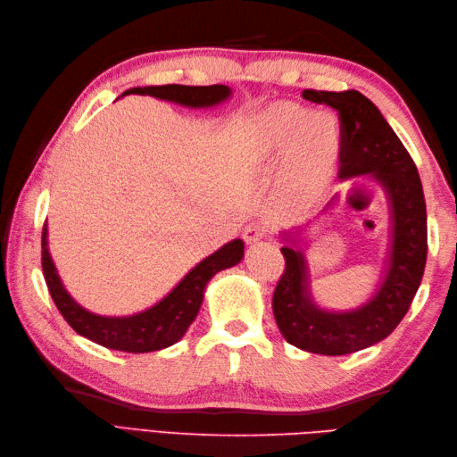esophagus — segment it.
Instances as JSON below:
<instances>
[{
	"instance_id": "34e87169",
	"label": "esophagus",
	"mask_w": 457,
	"mask_h": 457,
	"mask_svg": "<svg viewBox=\"0 0 457 457\" xmlns=\"http://www.w3.org/2000/svg\"><path fill=\"white\" fill-rule=\"evenodd\" d=\"M270 236V228L269 223L265 221H255V223H249L244 231V237L247 244H259L261 239H267Z\"/></svg>"
}]
</instances>
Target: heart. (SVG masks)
Here are the masks:
<instances>
[{
	"label": "heart",
	"mask_w": 457,
	"mask_h": 457,
	"mask_svg": "<svg viewBox=\"0 0 457 457\" xmlns=\"http://www.w3.org/2000/svg\"><path fill=\"white\" fill-rule=\"evenodd\" d=\"M342 125L334 113L298 104H275L251 121V153L261 161H288V177L303 198L324 187L334 172Z\"/></svg>",
	"instance_id": "heart-1"
}]
</instances>
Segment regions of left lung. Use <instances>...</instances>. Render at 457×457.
Segmentation results:
<instances>
[{"label":"left lung","mask_w":457,"mask_h":457,"mask_svg":"<svg viewBox=\"0 0 457 457\" xmlns=\"http://www.w3.org/2000/svg\"><path fill=\"white\" fill-rule=\"evenodd\" d=\"M303 98L326 104L339 115V179L369 177L381 184L393 216V237L385 278L367 304L349 312H326L312 303L308 269L293 234L280 253L273 312L280 334L310 353L345 355L381 342L409 312L428 253L426 202L416 164L377 105L361 92L304 90ZM298 234V231H296Z\"/></svg>","instance_id":"obj_1"}]
</instances>
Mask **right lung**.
Returning a JSON list of instances; mask_svg holds the SVG:
<instances>
[{
	"label": "right lung",
	"mask_w": 457,
	"mask_h": 457,
	"mask_svg": "<svg viewBox=\"0 0 457 457\" xmlns=\"http://www.w3.org/2000/svg\"><path fill=\"white\" fill-rule=\"evenodd\" d=\"M153 96V98L174 102L188 108H212L229 98L231 90L223 84L213 86H182V84H167V86H145V88H131L123 92ZM41 265L46 280L48 293H51L58 312L68 322L76 334L92 339L104 347L118 349L128 353H147L159 352V349L177 344L187 334L188 326L198 316L202 306L204 288L208 280L223 269L237 265L244 257V241L234 239L220 247L216 253H212L194 267L161 303L143 310L133 316H100L84 310L79 303H74L72 296L66 293L61 277L56 275L54 263L46 247V226L43 228L41 239Z\"/></svg>",
	"instance_id": "right-lung-1"
}]
</instances>
